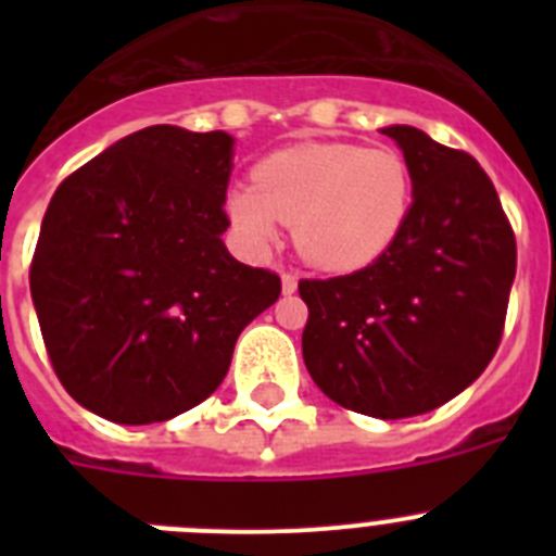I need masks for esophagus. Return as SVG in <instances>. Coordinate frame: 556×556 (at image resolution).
Returning <instances> with one entry per match:
<instances>
[{
  "label": "esophagus",
  "mask_w": 556,
  "mask_h": 556,
  "mask_svg": "<svg viewBox=\"0 0 556 556\" xmlns=\"http://www.w3.org/2000/svg\"><path fill=\"white\" fill-rule=\"evenodd\" d=\"M281 287H283V294L298 292V275L289 273V269H281Z\"/></svg>",
  "instance_id": "esophagus-1"
}]
</instances>
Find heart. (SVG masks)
I'll list each match as a JSON object with an SVG mask.
<instances>
[{
	"mask_svg": "<svg viewBox=\"0 0 556 556\" xmlns=\"http://www.w3.org/2000/svg\"><path fill=\"white\" fill-rule=\"evenodd\" d=\"M244 242L269 250L281 223L308 264L353 273L387 253L412 211V172L390 147L306 141L255 166V186H236L225 200Z\"/></svg>",
	"mask_w": 556,
	"mask_h": 556,
	"instance_id": "heart-1",
	"label": "heart"
}]
</instances>
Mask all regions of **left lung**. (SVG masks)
<instances>
[{"instance_id": "obj_1", "label": "left lung", "mask_w": 556, "mask_h": 556, "mask_svg": "<svg viewBox=\"0 0 556 556\" xmlns=\"http://www.w3.org/2000/svg\"><path fill=\"white\" fill-rule=\"evenodd\" d=\"M412 172V211L381 258L301 281L303 362L333 404L397 420L448 404L495 356L515 281V233L468 152L384 127Z\"/></svg>"}]
</instances>
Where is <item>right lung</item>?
Masks as SVG:
<instances>
[{"label": "right lung", "instance_id": "1", "mask_svg": "<svg viewBox=\"0 0 556 556\" xmlns=\"http://www.w3.org/2000/svg\"><path fill=\"white\" fill-rule=\"evenodd\" d=\"M233 139L136 130L49 200L29 292L61 384L88 412L161 424L223 384L233 345L281 294L223 242Z\"/></svg>", "mask_w": 556, "mask_h": 556}]
</instances>
